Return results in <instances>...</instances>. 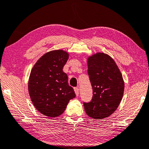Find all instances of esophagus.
Returning <instances> with one entry per match:
<instances>
[{
  "label": "esophagus",
  "mask_w": 149,
  "mask_h": 149,
  "mask_svg": "<svg viewBox=\"0 0 149 149\" xmlns=\"http://www.w3.org/2000/svg\"><path fill=\"white\" fill-rule=\"evenodd\" d=\"M74 91H75V95H76V96H79V90L78 88H74Z\"/></svg>",
  "instance_id": "obj_1"
}]
</instances>
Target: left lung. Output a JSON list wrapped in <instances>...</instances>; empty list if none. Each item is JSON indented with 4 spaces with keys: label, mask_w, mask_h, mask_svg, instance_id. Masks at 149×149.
<instances>
[{
    "label": "left lung",
    "mask_w": 149,
    "mask_h": 149,
    "mask_svg": "<svg viewBox=\"0 0 149 149\" xmlns=\"http://www.w3.org/2000/svg\"><path fill=\"white\" fill-rule=\"evenodd\" d=\"M88 74L92 87V98L83 102L86 114L101 119L117 109L124 92V81L114 61L109 55L97 53L88 59Z\"/></svg>",
    "instance_id": "obj_1"
}]
</instances>
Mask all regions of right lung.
Wrapping results in <instances>:
<instances>
[{
  "label": "right lung",
  "mask_w": 149,
  "mask_h": 149,
  "mask_svg": "<svg viewBox=\"0 0 149 149\" xmlns=\"http://www.w3.org/2000/svg\"><path fill=\"white\" fill-rule=\"evenodd\" d=\"M68 54L61 49L49 52L40 58L32 68L28 91L38 111L56 118L65 111L69 101L75 97L63 71Z\"/></svg>",
  "instance_id": "right-lung-1"
}]
</instances>
